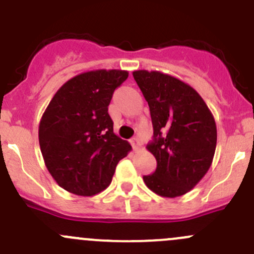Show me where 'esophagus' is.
Instances as JSON below:
<instances>
[{
    "label": "esophagus",
    "instance_id": "34e87169",
    "mask_svg": "<svg viewBox=\"0 0 254 254\" xmlns=\"http://www.w3.org/2000/svg\"><path fill=\"white\" fill-rule=\"evenodd\" d=\"M130 143H131L132 148H134L135 151L139 150V147H140V140L137 139V137H134V139L130 140Z\"/></svg>",
    "mask_w": 254,
    "mask_h": 254
}]
</instances>
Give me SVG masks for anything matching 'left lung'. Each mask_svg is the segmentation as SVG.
<instances>
[{"label": "left lung", "instance_id": "8db88e82", "mask_svg": "<svg viewBox=\"0 0 254 254\" xmlns=\"http://www.w3.org/2000/svg\"><path fill=\"white\" fill-rule=\"evenodd\" d=\"M150 107L153 127L147 150L156 171L143 176L153 193L176 198L188 193L205 176L216 148V124L198 92L160 71L132 72Z\"/></svg>", "mask_w": 254, "mask_h": 254}]
</instances>
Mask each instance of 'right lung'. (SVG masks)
Returning a JSON list of instances; mask_svg holds the SVG:
<instances>
[{"instance_id":"right-lung-1","label":"right lung","mask_w":254,"mask_h":254,"mask_svg":"<svg viewBox=\"0 0 254 254\" xmlns=\"http://www.w3.org/2000/svg\"><path fill=\"white\" fill-rule=\"evenodd\" d=\"M127 76L123 70L83 72L63 84L49 103L39 145L48 171L65 190L82 196L104 190L131 150L114 134L108 114L113 93Z\"/></svg>"}]
</instances>
